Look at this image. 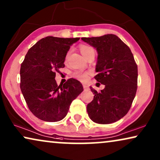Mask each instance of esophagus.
<instances>
[{
    "instance_id": "esophagus-1",
    "label": "esophagus",
    "mask_w": 160,
    "mask_h": 160,
    "mask_svg": "<svg viewBox=\"0 0 160 160\" xmlns=\"http://www.w3.org/2000/svg\"><path fill=\"white\" fill-rule=\"evenodd\" d=\"M83 87H84V89H89V87L85 84H83Z\"/></svg>"
}]
</instances>
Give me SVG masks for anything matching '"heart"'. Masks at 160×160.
<instances>
[{"label": "heart", "instance_id": "obj_1", "mask_svg": "<svg viewBox=\"0 0 160 160\" xmlns=\"http://www.w3.org/2000/svg\"><path fill=\"white\" fill-rule=\"evenodd\" d=\"M79 49H80L81 52H82V54L86 58L89 55H91V54H95V49H94V48L90 47V46L89 45H85V44L80 45ZM68 54H67L66 59L68 58ZM72 76H73L74 78H77V79L84 80L87 78V74L81 71H76L72 73Z\"/></svg>", "mask_w": 160, "mask_h": 160}]
</instances>
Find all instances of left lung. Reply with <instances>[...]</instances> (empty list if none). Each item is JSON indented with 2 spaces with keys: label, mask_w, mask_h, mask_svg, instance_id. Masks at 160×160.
Segmentation results:
<instances>
[{
  "label": "left lung",
  "mask_w": 160,
  "mask_h": 160,
  "mask_svg": "<svg viewBox=\"0 0 160 160\" xmlns=\"http://www.w3.org/2000/svg\"><path fill=\"white\" fill-rule=\"evenodd\" d=\"M98 52L95 78L105 88L94 93L87 105L89 117L98 124H111L121 119L130 110L137 91L138 66L130 48L113 34L82 38ZM98 84V83H97Z\"/></svg>",
  "instance_id": "8db88e82"
}]
</instances>
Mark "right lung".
I'll list each match as a JSON object with an SVG mask.
<instances>
[{
    "label": "right lung",
    "mask_w": 160,
    "mask_h": 160,
    "mask_svg": "<svg viewBox=\"0 0 160 160\" xmlns=\"http://www.w3.org/2000/svg\"><path fill=\"white\" fill-rule=\"evenodd\" d=\"M79 38L47 36L28 50L20 68V89L30 111L45 122L64 119L74 99L83 91L78 80L58 86L56 72L65 67L66 54Z\"/></svg>",
    "instance_id": "obj_1"
}]
</instances>
